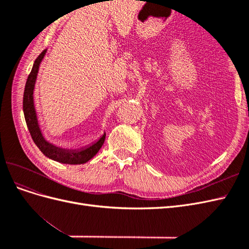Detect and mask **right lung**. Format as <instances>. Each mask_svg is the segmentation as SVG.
Listing matches in <instances>:
<instances>
[{
	"instance_id": "right-lung-1",
	"label": "right lung",
	"mask_w": 249,
	"mask_h": 249,
	"mask_svg": "<svg viewBox=\"0 0 249 249\" xmlns=\"http://www.w3.org/2000/svg\"><path fill=\"white\" fill-rule=\"evenodd\" d=\"M47 52L48 49L43 50L41 52V54L36 58L33 63L31 72H30L26 82L24 100H22V110H24L26 124L30 134H31V137L35 142V144L41 150V153L44 156L50 158L52 160L63 164H84L91 159V158H93L101 149L102 145L104 144L105 138H106V134L104 133L99 139L92 143H90L88 145L82 146L79 148H64L57 146L54 143L48 141L44 138L42 131L40 129L38 116H37V112L35 108L34 90L37 80V74H38L40 64L44 56H46Z\"/></svg>"
}]
</instances>
